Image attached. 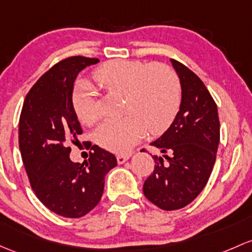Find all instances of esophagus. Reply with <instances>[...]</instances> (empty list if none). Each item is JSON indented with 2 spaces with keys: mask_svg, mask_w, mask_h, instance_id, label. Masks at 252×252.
<instances>
[{
  "mask_svg": "<svg viewBox=\"0 0 252 252\" xmlns=\"http://www.w3.org/2000/svg\"><path fill=\"white\" fill-rule=\"evenodd\" d=\"M130 158V155H118L117 156V161L118 164H123L124 161H126Z\"/></svg>",
  "mask_w": 252,
  "mask_h": 252,
  "instance_id": "34e87169",
  "label": "esophagus"
}]
</instances>
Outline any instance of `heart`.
<instances>
[{
	"label": "heart",
	"mask_w": 252,
	"mask_h": 252,
	"mask_svg": "<svg viewBox=\"0 0 252 252\" xmlns=\"http://www.w3.org/2000/svg\"><path fill=\"white\" fill-rule=\"evenodd\" d=\"M104 91L124 94L121 118L107 119L95 131L101 147L116 153H128L147 133L160 134L176 117L181 102V88L176 72L165 63H146L116 59L102 63L93 72ZM72 107L86 124L97 119L95 92L84 82L76 83Z\"/></svg>",
	"instance_id": "heart-1"
}]
</instances>
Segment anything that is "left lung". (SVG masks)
Wrapping results in <instances>:
<instances>
[{"label":"left lung","instance_id":"obj_1","mask_svg":"<svg viewBox=\"0 0 252 252\" xmlns=\"http://www.w3.org/2000/svg\"><path fill=\"white\" fill-rule=\"evenodd\" d=\"M181 83L180 111L168 130L152 146L155 170L144 194L163 210L185 208L198 197L210 177L220 142L217 106L205 84L184 63L171 59Z\"/></svg>","mask_w":252,"mask_h":252}]
</instances>
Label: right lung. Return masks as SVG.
<instances>
[{"label": "right lung", "instance_id": "add662e5", "mask_svg": "<svg viewBox=\"0 0 252 252\" xmlns=\"http://www.w3.org/2000/svg\"><path fill=\"white\" fill-rule=\"evenodd\" d=\"M99 59L71 57L55 63L28 93L19 119V148L36 197L58 215L78 219L102 197L105 176L117 165L115 155L96 145L83 163L70 159L83 133L72 107L77 75Z\"/></svg>", "mask_w": 252, "mask_h": 252}]
</instances>
